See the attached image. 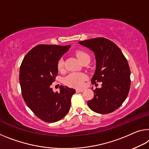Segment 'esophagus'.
I'll return each mask as SVG.
<instances>
[{
	"instance_id": "esophagus-1",
	"label": "esophagus",
	"mask_w": 149,
	"mask_h": 149,
	"mask_svg": "<svg viewBox=\"0 0 149 149\" xmlns=\"http://www.w3.org/2000/svg\"><path fill=\"white\" fill-rule=\"evenodd\" d=\"M84 91V89H76V92H82Z\"/></svg>"
}]
</instances>
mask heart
<instances>
[{
	"label": "heart",
	"mask_w": 149,
	"mask_h": 149,
	"mask_svg": "<svg viewBox=\"0 0 149 149\" xmlns=\"http://www.w3.org/2000/svg\"><path fill=\"white\" fill-rule=\"evenodd\" d=\"M75 55L81 61V62H83L85 59L90 58L88 54L82 50H77L75 52ZM63 67H64V61L63 59H60L58 62V69L59 71H62L63 70ZM86 79L87 75L84 73L73 72L65 77L63 79V83L70 87L80 88V87H83L84 81H86Z\"/></svg>",
	"instance_id": "b5f03b06"
}]
</instances>
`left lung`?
<instances>
[{
    "mask_svg": "<svg viewBox=\"0 0 149 149\" xmlns=\"http://www.w3.org/2000/svg\"><path fill=\"white\" fill-rule=\"evenodd\" d=\"M78 43L95 54L96 69L91 84L102 82L101 88L93 90V97L87 101V105L94 112L101 114L114 111L126 100L131 86V71L127 59L114 42L105 38Z\"/></svg>",
    "mask_w": 149,
    "mask_h": 149,
    "instance_id": "left-lung-1",
    "label": "left lung"
}]
</instances>
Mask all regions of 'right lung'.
Segmentation results:
<instances>
[{
  "label": "right lung",
  "mask_w": 149,
  "mask_h": 149,
  "mask_svg": "<svg viewBox=\"0 0 149 149\" xmlns=\"http://www.w3.org/2000/svg\"><path fill=\"white\" fill-rule=\"evenodd\" d=\"M70 45L40 44L28 52L21 63L20 84L24 100L32 111L42 121L54 123L68 113L74 89L60 87L54 92L50 86L58 74V62Z\"/></svg>",
  "instance_id": "add662e5"
}]
</instances>
